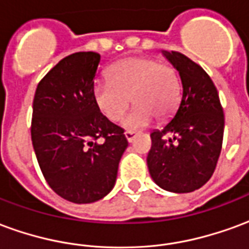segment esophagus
<instances>
[{"instance_id":"34e87169","label":"esophagus","mask_w":249,"mask_h":249,"mask_svg":"<svg viewBox=\"0 0 249 249\" xmlns=\"http://www.w3.org/2000/svg\"><path fill=\"white\" fill-rule=\"evenodd\" d=\"M125 137H126L128 142H132V141L135 140V132H132V130H126V132H125Z\"/></svg>"}]
</instances>
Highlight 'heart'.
<instances>
[{"label": "heart", "mask_w": 249, "mask_h": 249, "mask_svg": "<svg viewBox=\"0 0 249 249\" xmlns=\"http://www.w3.org/2000/svg\"><path fill=\"white\" fill-rule=\"evenodd\" d=\"M108 76L109 80L96 82L93 88L94 103L107 119L116 123L129 108L132 97L136 107L123 123L126 129L145 128L156 116L167 119L178 108L181 81L169 64L149 57H129L110 66Z\"/></svg>", "instance_id": "heart-1"}]
</instances>
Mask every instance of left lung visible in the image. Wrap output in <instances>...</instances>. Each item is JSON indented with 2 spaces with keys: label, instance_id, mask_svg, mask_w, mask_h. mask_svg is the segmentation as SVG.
<instances>
[{
  "label": "left lung",
  "instance_id": "left-lung-1",
  "mask_svg": "<svg viewBox=\"0 0 249 249\" xmlns=\"http://www.w3.org/2000/svg\"><path fill=\"white\" fill-rule=\"evenodd\" d=\"M162 54L178 71L183 94L172 120L151 133L146 164L160 188L193 192L214 172L223 144L224 113L217 89L201 66L178 52L162 51ZM165 134L173 137L165 139Z\"/></svg>",
  "mask_w": 249,
  "mask_h": 249
}]
</instances>
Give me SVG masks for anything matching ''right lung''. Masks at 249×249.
<instances>
[{"label":"right lung","mask_w":249,"mask_h":249,"mask_svg":"<svg viewBox=\"0 0 249 249\" xmlns=\"http://www.w3.org/2000/svg\"><path fill=\"white\" fill-rule=\"evenodd\" d=\"M100 60L94 52L62 58L33 100L32 142L41 172L58 196L76 204L94 203L113 189L128 146L124 129L93 98Z\"/></svg>","instance_id":"add662e5"}]
</instances>
